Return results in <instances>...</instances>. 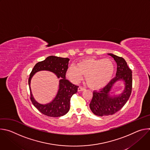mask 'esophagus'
<instances>
[{"mask_svg":"<svg viewBox=\"0 0 150 150\" xmlns=\"http://www.w3.org/2000/svg\"><path fill=\"white\" fill-rule=\"evenodd\" d=\"M83 90H85V88H83V87H79L78 88V91H83Z\"/></svg>","mask_w":150,"mask_h":150,"instance_id":"esophagus-1","label":"esophagus"}]
</instances>
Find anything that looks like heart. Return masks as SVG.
<instances>
[{"label": "heart", "mask_w": 150, "mask_h": 150, "mask_svg": "<svg viewBox=\"0 0 150 150\" xmlns=\"http://www.w3.org/2000/svg\"><path fill=\"white\" fill-rule=\"evenodd\" d=\"M114 71L113 63L109 59L86 58L79 62L76 67H69L67 75L75 83L86 76V82L90 88L100 89L110 81Z\"/></svg>", "instance_id": "heart-1"}]
</instances>
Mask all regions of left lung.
Returning a JSON list of instances; mask_svg holds the SVG:
<instances>
[{"instance_id": "left-lung-1", "label": "left lung", "mask_w": 150, "mask_h": 150, "mask_svg": "<svg viewBox=\"0 0 150 150\" xmlns=\"http://www.w3.org/2000/svg\"><path fill=\"white\" fill-rule=\"evenodd\" d=\"M117 63L116 76L101 91H94L90 108L92 112L98 116L112 115L120 110L129 99L132 86V71L127 67L125 60L112 53H108ZM119 80L124 82L125 88L119 95L110 96L111 89L116 82Z\"/></svg>"}]
</instances>
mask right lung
Listing matches in <instances>:
<instances>
[{
  "instance_id": "add662e5",
  "label": "right lung",
  "mask_w": 150,
  "mask_h": 150,
  "mask_svg": "<svg viewBox=\"0 0 150 150\" xmlns=\"http://www.w3.org/2000/svg\"><path fill=\"white\" fill-rule=\"evenodd\" d=\"M69 61V58L54 56H49L43 61L36 63L30 75L28 84L31 100L38 110L45 115L54 117H60L66 115L69 110L71 98L77 92L78 86L66 79L65 75L68 68ZM41 70L52 71L60 78L59 90L55 98L51 102L46 105L40 104L34 99L30 87L32 77L35 73Z\"/></svg>"
}]
</instances>
